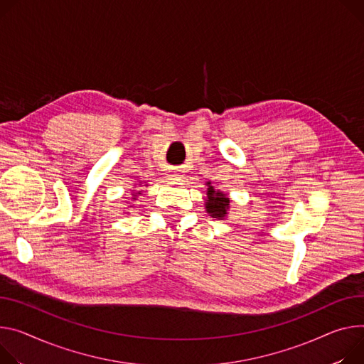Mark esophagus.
<instances>
[{
  "label": "esophagus",
  "mask_w": 364,
  "mask_h": 364,
  "mask_svg": "<svg viewBox=\"0 0 364 364\" xmlns=\"http://www.w3.org/2000/svg\"><path fill=\"white\" fill-rule=\"evenodd\" d=\"M176 176H177V174H171L170 177H171V178H176Z\"/></svg>",
  "instance_id": "obj_1"
}]
</instances>
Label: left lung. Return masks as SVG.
Masks as SVG:
<instances>
[{
    "mask_svg": "<svg viewBox=\"0 0 364 364\" xmlns=\"http://www.w3.org/2000/svg\"><path fill=\"white\" fill-rule=\"evenodd\" d=\"M208 202H206V210L212 218L223 219L226 216V212L229 209V199L226 194H222L220 191H215L213 186L208 183Z\"/></svg>",
    "mask_w": 364,
    "mask_h": 364,
    "instance_id": "left-lung-1",
    "label": "left lung"
}]
</instances>
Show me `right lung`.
Returning a JSON list of instances; mask_svg holds the SVG:
<instances>
[{
  "label": "right lung",
  "mask_w": 364,
  "mask_h": 364,
  "mask_svg": "<svg viewBox=\"0 0 364 364\" xmlns=\"http://www.w3.org/2000/svg\"><path fill=\"white\" fill-rule=\"evenodd\" d=\"M139 194H141V193H139ZM135 196H136V194H135ZM134 199H135V197H134Z\"/></svg>",
  "instance_id": "1"
}]
</instances>
